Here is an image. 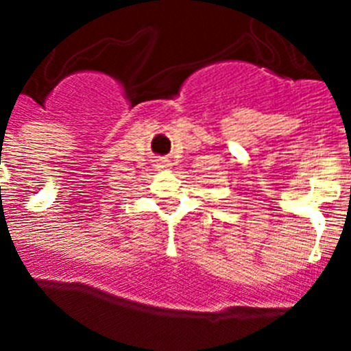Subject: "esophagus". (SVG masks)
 <instances>
[{
	"label": "esophagus",
	"mask_w": 351,
	"mask_h": 351,
	"mask_svg": "<svg viewBox=\"0 0 351 351\" xmlns=\"http://www.w3.org/2000/svg\"><path fill=\"white\" fill-rule=\"evenodd\" d=\"M167 165H169V163H167V160H160V163H158V167H160V169H165Z\"/></svg>",
	"instance_id": "esophagus-1"
}]
</instances>
